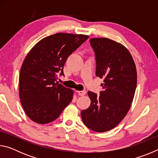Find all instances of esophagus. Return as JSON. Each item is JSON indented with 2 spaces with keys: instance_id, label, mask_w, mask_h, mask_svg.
<instances>
[{
  "instance_id": "esophagus-1",
  "label": "esophagus",
  "mask_w": 158,
  "mask_h": 158,
  "mask_svg": "<svg viewBox=\"0 0 158 158\" xmlns=\"http://www.w3.org/2000/svg\"><path fill=\"white\" fill-rule=\"evenodd\" d=\"M77 92L78 93V94L81 96L84 95L85 93H86V91H85V90H78V91H77Z\"/></svg>"
}]
</instances>
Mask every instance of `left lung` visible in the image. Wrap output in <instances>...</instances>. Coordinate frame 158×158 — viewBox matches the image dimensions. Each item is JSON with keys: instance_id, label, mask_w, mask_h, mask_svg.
<instances>
[{"instance_id": "1", "label": "left lung", "mask_w": 158, "mask_h": 158, "mask_svg": "<svg viewBox=\"0 0 158 158\" xmlns=\"http://www.w3.org/2000/svg\"><path fill=\"white\" fill-rule=\"evenodd\" d=\"M95 53L96 76L104 79L100 96L89 91V107L81 112L85 126L104 132L116 127L126 116L137 87V69L132 55L122 44L106 37L90 38Z\"/></svg>"}]
</instances>
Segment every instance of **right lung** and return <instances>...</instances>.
Segmentation results:
<instances>
[{"label":"right lung","mask_w":158,"mask_h":158,"mask_svg":"<svg viewBox=\"0 0 158 158\" xmlns=\"http://www.w3.org/2000/svg\"><path fill=\"white\" fill-rule=\"evenodd\" d=\"M89 35L58 33L44 37L32 48L21 65L19 98L28 117L35 123L55 121L70 102L73 90L56 81L63 75L67 58Z\"/></svg>","instance_id":"obj_1"}]
</instances>
